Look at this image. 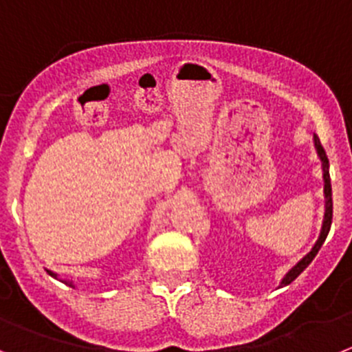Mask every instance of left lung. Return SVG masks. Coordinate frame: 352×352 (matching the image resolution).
<instances>
[{"mask_svg": "<svg viewBox=\"0 0 352 352\" xmlns=\"http://www.w3.org/2000/svg\"><path fill=\"white\" fill-rule=\"evenodd\" d=\"M314 144H316V148H318V154L319 157H321L322 161V179H324V196H326V214H324V223H322V231H321V236H319V240L316 242L314 249L309 252V254L305 256V258L302 259V261L296 265V267L293 268V270L289 272V274L284 277L283 284L284 286H287V284H291L294 280V278L298 277L300 274H302L303 270H305L307 267H309L310 263H312V259L316 258V254L319 252V249H321V245L324 243L326 236H328V233H330V228H331V219H333V199H331V184H330V172H328V157H326V153L324 148H322L321 142H319V138L314 135Z\"/></svg>", "mask_w": 352, "mask_h": 352, "instance_id": "1", "label": "left lung"}]
</instances>
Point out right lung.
<instances>
[{
	"label": "right lung",
	"instance_id": "1",
	"mask_svg": "<svg viewBox=\"0 0 352 352\" xmlns=\"http://www.w3.org/2000/svg\"><path fill=\"white\" fill-rule=\"evenodd\" d=\"M49 274H50V275H52V277H54V274H52V272H49ZM66 284H68V283H66ZM69 286H72V283H69Z\"/></svg>",
	"mask_w": 352,
	"mask_h": 352
}]
</instances>
